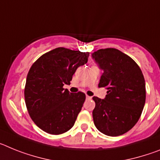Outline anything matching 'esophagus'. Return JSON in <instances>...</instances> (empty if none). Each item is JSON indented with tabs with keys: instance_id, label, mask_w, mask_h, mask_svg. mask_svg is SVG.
Here are the masks:
<instances>
[{
	"instance_id": "34e87169",
	"label": "esophagus",
	"mask_w": 160,
	"mask_h": 160,
	"mask_svg": "<svg viewBox=\"0 0 160 160\" xmlns=\"http://www.w3.org/2000/svg\"><path fill=\"white\" fill-rule=\"evenodd\" d=\"M86 98H87V99H91V98H92V97H90V96H88V95L86 96Z\"/></svg>"
}]
</instances>
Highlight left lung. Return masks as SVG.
<instances>
[{
	"label": "left lung",
	"instance_id": "left-lung-1",
	"mask_svg": "<svg viewBox=\"0 0 160 160\" xmlns=\"http://www.w3.org/2000/svg\"><path fill=\"white\" fill-rule=\"evenodd\" d=\"M92 58L103 70L98 87L107 89L104 99L93 97L94 125L108 136L123 135L136 124L143 110V74L135 61L117 49H98Z\"/></svg>",
	"mask_w": 160,
	"mask_h": 160
}]
</instances>
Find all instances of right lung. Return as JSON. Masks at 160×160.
<instances>
[{"label": "right lung", "instance_id": "1", "mask_svg": "<svg viewBox=\"0 0 160 160\" xmlns=\"http://www.w3.org/2000/svg\"><path fill=\"white\" fill-rule=\"evenodd\" d=\"M90 53L56 48L41 56L31 66L25 87V99L32 120L51 135L66 132L74 125L86 99L84 93L63 88Z\"/></svg>", "mask_w": 160, "mask_h": 160}]
</instances>
